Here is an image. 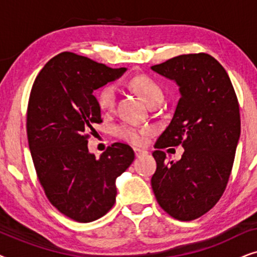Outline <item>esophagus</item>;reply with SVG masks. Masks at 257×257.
<instances>
[{"mask_svg": "<svg viewBox=\"0 0 257 257\" xmlns=\"http://www.w3.org/2000/svg\"><path fill=\"white\" fill-rule=\"evenodd\" d=\"M135 153H136V156L137 157H140V156H143V154H146L147 152L145 150H142V149H138V147H135Z\"/></svg>", "mask_w": 257, "mask_h": 257, "instance_id": "34e87169", "label": "esophagus"}]
</instances>
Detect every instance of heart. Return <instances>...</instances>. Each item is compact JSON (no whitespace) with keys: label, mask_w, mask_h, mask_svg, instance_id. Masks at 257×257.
<instances>
[{"label":"heart","mask_w":257,"mask_h":257,"mask_svg":"<svg viewBox=\"0 0 257 257\" xmlns=\"http://www.w3.org/2000/svg\"><path fill=\"white\" fill-rule=\"evenodd\" d=\"M131 87L140 98L151 107L152 105L163 103L164 91L156 80L147 76H138L131 80ZM97 103L101 111H111L115 103V89L112 85H105L97 94ZM149 130H139L133 126L121 124L115 127V135L133 145H142L146 140Z\"/></svg>","instance_id":"heart-1"}]
</instances>
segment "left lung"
I'll return each instance as SVG.
<instances>
[{
  "label": "left lung",
  "instance_id": "obj_1",
  "mask_svg": "<svg viewBox=\"0 0 257 257\" xmlns=\"http://www.w3.org/2000/svg\"><path fill=\"white\" fill-rule=\"evenodd\" d=\"M179 86L173 118L158 138L152 189L174 219H198L223 194L240 139V108L229 76L207 54L181 55L151 66ZM181 145L182 159L168 162L162 149Z\"/></svg>",
  "mask_w": 257,
  "mask_h": 257
}]
</instances>
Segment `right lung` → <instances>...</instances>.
<instances>
[{"label": "right lung", "mask_w": 257, "mask_h": 257, "mask_svg": "<svg viewBox=\"0 0 257 257\" xmlns=\"http://www.w3.org/2000/svg\"><path fill=\"white\" fill-rule=\"evenodd\" d=\"M126 70L62 52L45 64L31 89L27 133L38 180L52 205L78 222L99 219L112 208L115 180L135 160L122 143L99 158L87 149L89 133L103 121L93 92Z\"/></svg>", "instance_id": "obj_1"}]
</instances>
